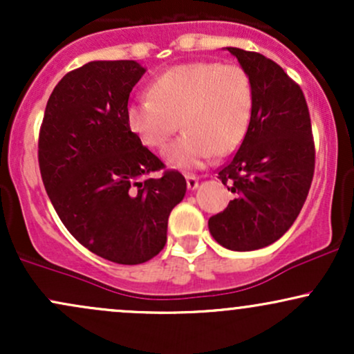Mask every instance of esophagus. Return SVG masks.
<instances>
[{"instance_id":"esophagus-1","label":"esophagus","mask_w":354,"mask_h":354,"mask_svg":"<svg viewBox=\"0 0 354 354\" xmlns=\"http://www.w3.org/2000/svg\"><path fill=\"white\" fill-rule=\"evenodd\" d=\"M186 185H188L189 189H196L198 185H200V178L194 176V174H186Z\"/></svg>"}]
</instances>
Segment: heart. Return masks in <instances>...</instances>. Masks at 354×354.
Segmentation results:
<instances>
[{
  "mask_svg": "<svg viewBox=\"0 0 354 354\" xmlns=\"http://www.w3.org/2000/svg\"><path fill=\"white\" fill-rule=\"evenodd\" d=\"M151 98L126 108V123L145 146L163 151L169 166L200 168L213 154L225 156L245 140L253 115V84L238 64L191 61L169 68L149 86Z\"/></svg>",
  "mask_w": 354,
  "mask_h": 354,
  "instance_id": "b5f03b06",
  "label": "heart"
}]
</instances>
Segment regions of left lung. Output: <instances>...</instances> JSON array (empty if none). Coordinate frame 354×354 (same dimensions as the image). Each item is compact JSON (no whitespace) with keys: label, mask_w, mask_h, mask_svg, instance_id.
<instances>
[{"label":"left lung","mask_w":354,"mask_h":354,"mask_svg":"<svg viewBox=\"0 0 354 354\" xmlns=\"http://www.w3.org/2000/svg\"><path fill=\"white\" fill-rule=\"evenodd\" d=\"M253 84V115L219 180L236 194L208 228L221 246L253 251L273 245L298 218L315 173L311 120L301 88L274 61L226 48Z\"/></svg>","instance_id":"obj_1"}]
</instances>
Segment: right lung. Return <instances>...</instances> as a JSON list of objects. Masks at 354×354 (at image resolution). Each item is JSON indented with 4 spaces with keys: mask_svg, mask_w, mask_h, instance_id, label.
I'll return each mask as SVG.
<instances>
[{
    "mask_svg": "<svg viewBox=\"0 0 354 354\" xmlns=\"http://www.w3.org/2000/svg\"><path fill=\"white\" fill-rule=\"evenodd\" d=\"M146 68L131 59L91 61L53 89L39 129L43 185L68 231L91 253L140 265L166 245L168 218L185 198L181 173L126 123L129 93Z\"/></svg>",
    "mask_w": 354,
    "mask_h": 354,
    "instance_id": "add662e5",
    "label": "right lung"
}]
</instances>
